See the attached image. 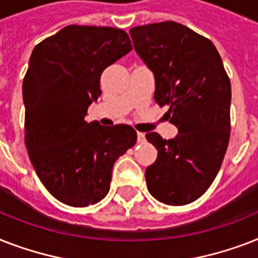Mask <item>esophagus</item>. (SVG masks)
Instances as JSON below:
<instances>
[{"instance_id":"obj_1","label":"esophagus","mask_w":258,"mask_h":258,"mask_svg":"<svg viewBox=\"0 0 258 258\" xmlns=\"http://www.w3.org/2000/svg\"><path fill=\"white\" fill-rule=\"evenodd\" d=\"M137 135H138V142H139V143H142V142L146 141V135L143 133H138Z\"/></svg>"}]
</instances>
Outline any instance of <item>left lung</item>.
Masks as SVG:
<instances>
[{
    "instance_id": "1",
    "label": "left lung",
    "mask_w": 258,
    "mask_h": 258,
    "mask_svg": "<svg viewBox=\"0 0 258 258\" xmlns=\"http://www.w3.org/2000/svg\"><path fill=\"white\" fill-rule=\"evenodd\" d=\"M134 48L154 75V99L169 104L166 113L178 134L166 141L146 134L158 150L146 169L150 194L166 205L198 200L213 183L230 137V80L216 46L174 21L130 29Z\"/></svg>"
}]
</instances>
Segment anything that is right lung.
<instances>
[{
    "mask_svg": "<svg viewBox=\"0 0 258 258\" xmlns=\"http://www.w3.org/2000/svg\"><path fill=\"white\" fill-rule=\"evenodd\" d=\"M131 49L124 30L68 25L30 54L22 83L26 150L46 190L68 206L103 200L115 162L137 142L130 125L84 120L103 71Z\"/></svg>",
    "mask_w": 258,
    "mask_h": 258,
    "instance_id": "add662e5",
    "label": "right lung"
}]
</instances>
